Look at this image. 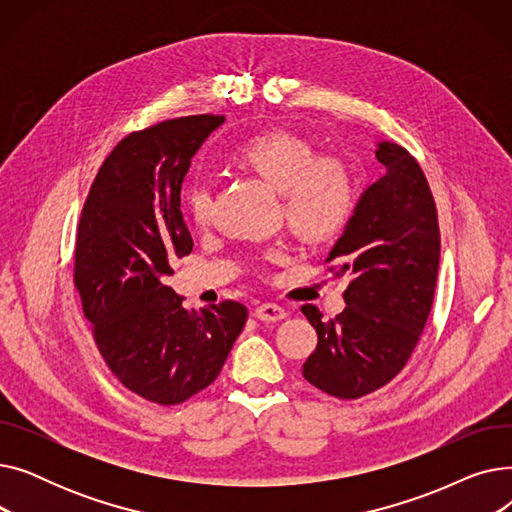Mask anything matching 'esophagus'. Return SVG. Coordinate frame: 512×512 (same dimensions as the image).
I'll return each mask as SVG.
<instances>
[{
	"mask_svg": "<svg viewBox=\"0 0 512 512\" xmlns=\"http://www.w3.org/2000/svg\"><path fill=\"white\" fill-rule=\"evenodd\" d=\"M253 315H255L257 319L267 321V324H270V321H280V319H284V317H286V311H284L280 305H276V303H263V305L255 307Z\"/></svg>",
	"mask_w": 512,
	"mask_h": 512,
	"instance_id": "34e87169",
	"label": "esophagus"
}]
</instances>
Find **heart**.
Wrapping results in <instances>:
<instances>
[{
    "label": "heart",
    "instance_id": "b5f03b06",
    "mask_svg": "<svg viewBox=\"0 0 512 512\" xmlns=\"http://www.w3.org/2000/svg\"><path fill=\"white\" fill-rule=\"evenodd\" d=\"M232 164L257 176L282 195L290 228L307 240H326L338 234L357 205L351 170L338 157L319 155L317 147L288 130L253 134L230 155ZM188 218L205 226L211 215V193L193 184L184 195Z\"/></svg>",
    "mask_w": 512,
    "mask_h": 512
}]
</instances>
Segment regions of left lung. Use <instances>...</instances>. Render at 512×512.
<instances>
[{"label":"left lung","mask_w":512,"mask_h":512,"mask_svg":"<svg viewBox=\"0 0 512 512\" xmlns=\"http://www.w3.org/2000/svg\"><path fill=\"white\" fill-rule=\"evenodd\" d=\"M382 176L359 197L330 251L348 276L346 309L324 319L301 311L317 332L303 365L309 384L353 400L386 386L405 367L432 311L438 265V211L415 157L390 141L375 143Z\"/></svg>","instance_id":"1"}]
</instances>
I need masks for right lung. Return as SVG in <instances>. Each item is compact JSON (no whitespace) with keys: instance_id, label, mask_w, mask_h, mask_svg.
I'll return each mask as SVG.
<instances>
[{"instance_id":"obj_1","label":"right lung","mask_w":512,"mask_h":512,"mask_svg":"<svg viewBox=\"0 0 512 512\" xmlns=\"http://www.w3.org/2000/svg\"><path fill=\"white\" fill-rule=\"evenodd\" d=\"M224 116H188L132 132L107 155L80 213L74 284L101 357L134 394L180 405L218 378L245 328L236 301L182 307L166 286L193 251L180 191L191 159Z\"/></svg>"}]
</instances>
